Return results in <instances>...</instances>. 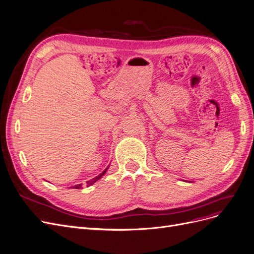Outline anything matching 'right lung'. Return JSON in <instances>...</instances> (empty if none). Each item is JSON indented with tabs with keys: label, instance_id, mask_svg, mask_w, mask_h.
I'll return each instance as SVG.
<instances>
[{
	"label": "right lung",
	"instance_id": "obj_1",
	"mask_svg": "<svg viewBox=\"0 0 254 254\" xmlns=\"http://www.w3.org/2000/svg\"><path fill=\"white\" fill-rule=\"evenodd\" d=\"M108 170V166L105 168V170L101 173V174H99L97 177H95V178H93L92 180H90V181H88V182H87V186H91V185H93L95 182H96V181H98L105 173H106V171ZM73 188L74 189H80V188H82L81 187V184H77V185H75V186H73Z\"/></svg>",
	"mask_w": 254,
	"mask_h": 254
}]
</instances>
